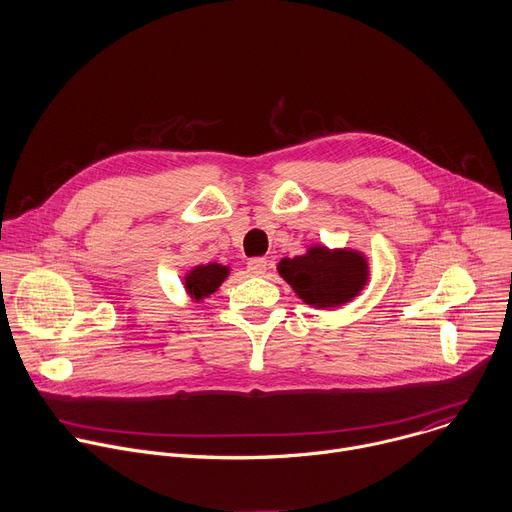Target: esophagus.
<instances>
[{"mask_svg":"<svg viewBox=\"0 0 512 512\" xmlns=\"http://www.w3.org/2000/svg\"><path fill=\"white\" fill-rule=\"evenodd\" d=\"M247 271L251 275H263L267 271V259L265 257H255L247 261Z\"/></svg>","mask_w":512,"mask_h":512,"instance_id":"esophagus-1","label":"esophagus"}]
</instances>
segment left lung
I'll list each match as a JSON object with an SVG mask.
<instances>
[{"label": "left lung", "instance_id": "8db88e82", "mask_svg": "<svg viewBox=\"0 0 512 512\" xmlns=\"http://www.w3.org/2000/svg\"><path fill=\"white\" fill-rule=\"evenodd\" d=\"M279 275L309 305H344L368 281V265L360 253L311 247L307 255L281 259Z\"/></svg>", "mask_w": 512, "mask_h": 512}]
</instances>
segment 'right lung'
I'll use <instances>...</instances> for the list:
<instances>
[{
	"instance_id": "1",
	"label": "right lung",
	"mask_w": 512,
	"mask_h": 512,
	"mask_svg": "<svg viewBox=\"0 0 512 512\" xmlns=\"http://www.w3.org/2000/svg\"><path fill=\"white\" fill-rule=\"evenodd\" d=\"M227 275H229V269L223 265H217V263L201 265L189 273L187 289L199 301V299L211 295L213 291H217V287L223 283V279Z\"/></svg>"
}]
</instances>
